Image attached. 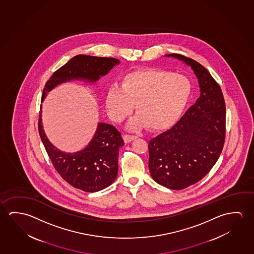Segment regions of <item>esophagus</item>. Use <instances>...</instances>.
Masks as SVG:
<instances>
[{"label":"esophagus","mask_w":254,"mask_h":254,"mask_svg":"<svg viewBox=\"0 0 254 254\" xmlns=\"http://www.w3.org/2000/svg\"><path fill=\"white\" fill-rule=\"evenodd\" d=\"M136 136H133V135H129V134H125L124 136V139H125V143H129L130 141H132L133 139L136 138Z\"/></svg>","instance_id":"esophagus-1"}]
</instances>
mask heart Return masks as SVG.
Returning a JSON list of instances; mask_svg holds the SVG:
<instances>
[{"mask_svg":"<svg viewBox=\"0 0 254 254\" xmlns=\"http://www.w3.org/2000/svg\"><path fill=\"white\" fill-rule=\"evenodd\" d=\"M188 77L160 68L136 70L125 76L121 85L108 90L106 105L110 117L122 122L129 116L135 103L137 115L131 127L161 129L177 120L191 93Z\"/></svg>","mask_w":254,"mask_h":254,"instance_id":"1","label":"heart"}]
</instances>
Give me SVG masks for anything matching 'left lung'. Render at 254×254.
Returning <instances> with one entry per match:
<instances>
[{"instance_id": "1", "label": "left lung", "mask_w": 254, "mask_h": 254, "mask_svg": "<svg viewBox=\"0 0 254 254\" xmlns=\"http://www.w3.org/2000/svg\"><path fill=\"white\" fill-rule=\"evenodd\" d=\"M185 62L198 79L200 96L172 128L149 141L150 173L171 190L200 181L222 153L226 134V107L222 89L209 71L179 54L166 55Z\"/></svg>"}]
</instances>
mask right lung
Instances as JSON below:
<instances>
[{"label":"right lung","mask_w":254,"mask_h":254,"mask_svg":"<svg viewBox=\"0 0 254 254\" xmlns=\"http://www.w3.org/2000/svg\"><path fill=\"white\" fill-rule=\"evenodd\" d=\"M120 61L112 57L78 55L55 71L45 85L42 99L61 83L72 79L96 82ZM39 133L53 166L64 181L74 188L95 192L107 188L117 178L119 149L125 145L121 133L113 125L100 123L93 139L77 153L61 152L45 135L40 112Z\"/></svg>","instance_id":"add662e5"}]
</instances>
